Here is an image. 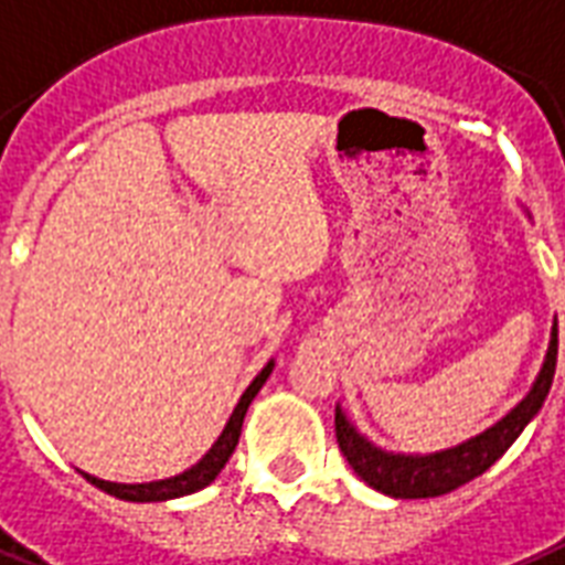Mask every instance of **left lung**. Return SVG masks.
I'll return each mask as SVG.
<instances>
[{"instance_id": "obj_1", "label": "left lung", "mask_w": 565, "mask_h": 565, "mask_svg": "<svg viewBox=\"0 0 565 565\" xmlns=\"http://www.w3.org/2000/svg\"><path fill=\"white\" fill-rule=\"evenodd\" d=\"M557 369V321L551 327V342L542 360V369L533 380L531 392L519 401L507 415H501L487 430L475 433L469 439L457 441L450 448L430 450V454H404V450H386L374 445L356 424L348 418L342 404L335 406V439L342 448L344 460L365 480L371 489H377L388 498H439L448 495L462 483L480 478L489 466L501 460L527 424L548 397L551 380Z\"/></svg>"}]
</instances>
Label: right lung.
Returning a JSON list of instances; mask_svg holds the SVG:
<instances>
[{
	"mask_svg": "<svg viewBox=\"0 0 565 565\" xmlns=\"http://www.w3.org/2000/svg\"><path fill=\"white\" fill-rule=\"evenodd\" d=\"M270 371H274V360H268V365L253 377V383L244 388V395L238 397V404H235L233 415H230V422L223 424L221 436L214 439V445L205 450L203 457L191 466V469L179 471L173 478L164 480H150V483H111V480L94 478V475H85V480H90L96 489H103L108 495L120 498V501H135V504H159V501H173V498H185L194 495L200 489H205L212 483L221 469L230 462L233 457L235 445H238V436H242V424L244 415H247V406L253 404V397L259 395V388L265 386V380L270 377Z\"/></svg>",
	"mask_w": 565,
	"mask_h": 565,
	"instance_id": "obj_1",
	"label": "right lung"
}]
</instances>
